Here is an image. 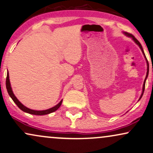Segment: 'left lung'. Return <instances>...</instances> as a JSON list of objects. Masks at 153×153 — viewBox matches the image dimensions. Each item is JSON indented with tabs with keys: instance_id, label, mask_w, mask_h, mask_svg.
<instances>
[{
	"instance_id": "left-lung-1",
	"label": "left lung",
	"mask_w": 153,
	"mask_h": 153,
	"mask_svg": "<svg viewBox=\"0 0 153 153\" xmlns=\"http://www.w3.org/2000/svg\"><path fill=\"white\" fill-rule=\"evenodd\" d=\"M124 34H126V35H127L128 36H131V37L133 38V39L134 40V42H136V43L139 46V47L140 48L141 51H142V52H143V54H144L145 58H146V55H145V53H144V51H143V49L142 46H141V44H140V42H139L138 41V40L136 39V38H135V36H133V34H130V33H128V32H124ZM146 61H147V62H148V60H147V59H146ZM148 72H147L146 78V79H145V81H144V83H143V92H142V94H141V96H140V99H139V100H140L141 99V97H142L143 94V92H144V90H145V85H146V78H148Z\"/></svg>"
}]
</instances>
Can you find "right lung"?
<instances>
[{
	"mask_svg": "<svg viewBox=\"0 0 153 153\" xmlns=\"http://www.w3.org/2000/svg\"><path fill=\"white\" fill-rule=\"evenodd\" d=\"M6 88H7V92H8L9 95L10 96L11 98H12V100H13V102H14L15 103L17 104V107L20 108V109L22 110V111H25V112H27V113H28V114H34V115H45V114H50V113H52V112L56 111V110L60 107V106L61 105V104H62L63 100H61V101L59 103L57 104V105H56L55 107H52V108H51V109H49L43 110V111H36V110L30 109H29V108H27V107H25V106L23 105V104L21 103L20 102H19V100L17 99L16 97H15V94H13L12 88H11V86H10V80H9V73H8V71H7V78H6Z\"/></svg>",
	"mask_w": 153,
	"mask_h": 153,
	"instance_id": "obj_1",
	"label": "right lung"
}]
</instances>
